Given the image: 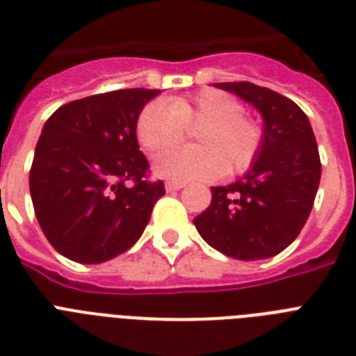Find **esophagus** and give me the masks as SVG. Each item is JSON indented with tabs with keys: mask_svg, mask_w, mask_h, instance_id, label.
Returning a JSON list of instances; mask_svg holds the SVG:
<instances>
[{
	"mask_svg": "<svg viewBox=\"0 0 356 356\" xmlns=\"http://www.w3.org/2000/svg\"><path fill=\"white\" fill-rule=\"evenodd\" d=\"M183 186H184V183H181V181H168L166 192H175V190H181Z\"/></svg>",
	"mask_w": 356,
	"mask_h": 356,
	"instance_id": "34e87169",
	"label": "esophagus"
}]
</instances>
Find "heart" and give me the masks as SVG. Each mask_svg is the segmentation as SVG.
Returning <instances> with one entry per match:
<instances>
[{
  "mask_svg": "<svg viewBox=\"0 0 356 356\" xmlns=\"http://www.w3.org/2000/svg\"><path fill=\"white\" fill-rule=\"evenodd\" d=\"M186 128L198 129V147L162 151L153 164L161 177L188 181L248 172L264 140L260 123L243 114L242 103L216 88L168 103L151 102L136 120L138 142L151 153L178 143Z\"/></svg>",
  "mask_w": 356,
  "mask_h": 356,
  "instance_id": "heart-1",
  "label": "heart"
}]
</instances>
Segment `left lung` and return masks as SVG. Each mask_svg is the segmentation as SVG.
Instances as JSON below:
<instances>
[{
	"label": "left lung",
	"instance_id": "8db88e82",
	"mask_svg": "<svg viewBox=\"0 0 356 356\" xmlns=\"http://www.w3.org/2000/svg\"><path fill=\"white\" fill-rule=\"evenodd\" d=\"M264 118L262 147L249 172L212 186L211 207L194 218L197 233L238 260L275 257L298 238L320 186L321 162L307 114L288 97L248 81L216 83Z\"/></svg>",
	"mask_w": 356,
	"mask_h": 356
}]
</instances>
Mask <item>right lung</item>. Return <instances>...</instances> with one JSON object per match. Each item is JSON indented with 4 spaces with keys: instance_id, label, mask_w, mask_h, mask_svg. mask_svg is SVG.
I'll list each match as a JSON object with an SVG mask.
<instances>
[{
    "instance_id": "right-lung-1",
    "label": "right lung",
    "mask_w": 356,
    "mask_h": 356,
    "mask_svg": "<svg viewBox=\"0 0 356 356\" xmlns=\"http://www.w3.org/2000/svg\"><path fill=\"white\" fill-rule=\"evenodd\" d=\"M161 94L125 88L75 99L47 118L36 144L29 190L47 242L66 259L99 264L142 236L166 194L149 181L136 120Z\"/></svg>"
}]
</instances>
